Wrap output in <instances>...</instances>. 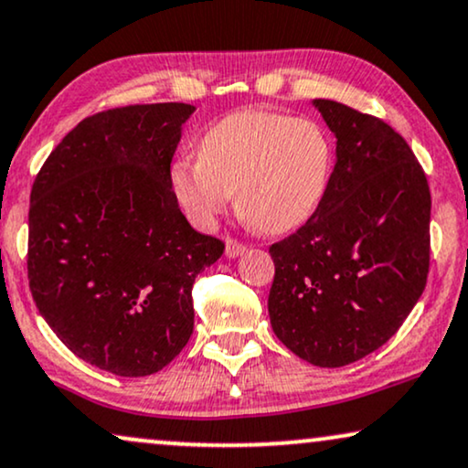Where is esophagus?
Masks as SVG:
<instances>
[{"instance_id":"esophagus-1","label":"esophagus","mask_w":468,"mask_h":468,"mask_svg":"<svg viewBox=\"0 0 468 468\" xmlns=\"http://www.w3.org/2000/svg\"><path fill=\"white\" fill-rule=\"evenodd\" d=\"M246 250H248L246 244H239V241H235V239H227V248H224V254H227L229 259H238Z\"/></svg>"}]
</instances>
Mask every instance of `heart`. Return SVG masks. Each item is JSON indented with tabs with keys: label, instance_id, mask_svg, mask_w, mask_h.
<instances>
[{
	"label": "heart",
	"instance_id": "obj_1",
	"mask_svg": "<svg viewBox=\"0 0 468 468\" xmlns=\"http://www.w3.org/2000/svg\"><path fill=\"white\" fill-rule=\"evenodd\" d=\"M334 147L310 120L239 111L216 122L198 143V160H179L171 188L198 227H211L238 192L241 220L265 235L308 222L325 198Z\"/></svg>",
	"mask_w": 468,
	"mask_h": 468
}]
</instances>
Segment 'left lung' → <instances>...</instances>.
Returning <instances> with one entry per match:
<instances>
[{
	"label": "left lung",
	"instance_id": "obj_1",
	"mask_svg": "<svg viewBox=\"0 0 468 468\" xmlns=\"http://www.w3.org/2000/svg\"><path fill=\"white\" fill-rule=\"evenodd\" d=\"M335 134L325 198L271 244L273 334L297 357L340 368L383 346L426 289L430 188L409 143L378 117L314 100Z\"/></svg>",
	"mask_w": 468,
	"mask_h": 468
}]
</instances>
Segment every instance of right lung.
Returning <instances> with one entry per match:
<instances>
[{"instance_id": "obj_1", "label": "right lung", "mask_w": 468, "mask_h": 468, "mask_svg": "<svg viewBox=\"0 0 468 468\" xmlns=\"http://www.w3.org/2000/svg\"><path fill=\"white\" fill-rule=\"evenodd\" d=\"M192 104L85 117L31 188L27 278L42 319L87 364L147 377L188 345L192 284L224 244L190 227L171 160Z\"/></svg>"}]
</instances>
